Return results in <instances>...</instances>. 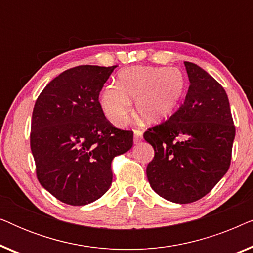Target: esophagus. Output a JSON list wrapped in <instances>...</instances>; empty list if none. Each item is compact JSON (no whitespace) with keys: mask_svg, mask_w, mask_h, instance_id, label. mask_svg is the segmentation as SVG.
Wrapping results in <instances>:
<instances>
[{"mask_svg":"<svg viewBox=\"0 0 253 253\" xmlns=\"http://www.w3.org/2000/svg\"><path fill=\"white\" fill-rule=\"evenodd\" d=\"M141 139H143V132H141V131H139V130H134L133 131L134 144H138Z\"/></svg>","mask_w":253,"mask_h":253,"instance_id":"obj_1","label":"esophagus"}]
</instances>
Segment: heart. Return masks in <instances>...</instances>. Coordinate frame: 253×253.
<instances>
[{
	"label": "heart",
	"mask_w": 253,
	"mask_h": 253,
	"mask_svg": "<svg viewBox=\"0 0 253 253\" xmlns=\"http://www.w3.org/2000/svg\"><path fill=\"white\" fill-rule=\"evenodd\" d=\"M184 88V76L178 69L131 67L117 74L115 86L103 88L100 105L109 122L121 126L134 100V116L144 124H157L171 115Z\"/></svg>",
	"instance_id": "1"
}]
</instances>
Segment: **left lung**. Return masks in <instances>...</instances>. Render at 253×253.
Here are the masks:
<instances>
[{"label": "left lung", "instance_id": "left-lung-1", "mask_svg": "<svg viewBox=\"0 0 253 253\" xmlns=\"http://www.w3.org/2000/svg\"><path fill=\"white\" fill-rule=\"evenodd\" d=\"M184 65L190 82L184 103L168 121L144 133L154 148L146 168L150 185L177 204L203 198L226 175L235 138L226 91L197 64Z\"/></svg>", "mask_w": 253, "mask_h": 253}]
</instances>
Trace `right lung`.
<instances>
[{"label": "right lung", "instance_id": "add662e5", "mask_svg": "<svg viewBox=\"0 0 253 253\" xmlns=\"http://www.w3.org/2000/svg\"><path fill=\"white\" fill-rule=\"evenodd\" d=\"M115 67L81 65L54 78L34 105L31 151L40 184L68 205L95 202L108 191L116 155L133 132L107 121L99 94Z\"/></svg>", "mask_w": 253, "mask_h": 253}]
</instances>
